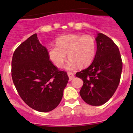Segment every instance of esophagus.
Instances as JSON below:
<instances>
[{
  "label": "esophagus",
  "instance_id": "1",
  "mask_svg": "<svg viewBox=\"0 0 133 133\" xmlns=\"http://www.w3.org/2000/svg\"><path fill=\"white\" fill-rule=\"evenodd\" d=\"M68 76H69V81H71V80H72L73 78H74V77H75L74 75H73L72 73H71V72H68Z\"/></svg>",
  "mask_w": 133,
  "mask_h": 133
}]
</instances>
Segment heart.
I'll return each mask as SVG.
<instances>
[{"label":"heart","instance_id":"1","mask_svg":"<svg viewBox=\"0 0 133 133\" xmlns=\"http://www.w3.org/2000/svg\"><path fill=\"white\" fill-rule=\"evenodd\" d=\"M56 45L48 49V54L49 60L58 68L63 65L66 54L69 60L65 68L69 70H73L78 65L81 68L90 65L96 55V41L89 35L62 36L57 39Z\"/></svg>","mask_w":133,"mask_h":133}]
</instances>
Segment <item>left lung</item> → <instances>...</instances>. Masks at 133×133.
Segmentation results:
<instances>
[{
  "label": "left lung",
  "mask_w": 133,
  "mask_h": 133,
  "mask_svg": "<svg viewBox=\"0 0 133 133\" xmlns=\"http://www.w3.org/2000/svg\"><path fill=\"white\" fill-rule=\"evenodd\" d=\"M96 53L92 64L76 73L84 82L80 95L85 102L98 106L108 101L117 89L122 71L120 51L113 41L98 33Z\"/></svg>",
  "instance_id": "1"
}]
</instances>
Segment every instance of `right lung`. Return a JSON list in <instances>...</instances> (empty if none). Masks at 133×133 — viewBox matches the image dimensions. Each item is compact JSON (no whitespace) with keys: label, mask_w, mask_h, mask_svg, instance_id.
Returning a JSON list of instances; mask_svg holds the SVG:
<instances>
[{"label":"right lung","mask_w":133,"mask_h":133,"mask_svg":"<svg viewBox=\"0 0 133 133\" xmlns=\"http://www.w3.org/2000/svg\"><path fill=\"white\" fill-rule=\"evenodd\" d=\"M48 52L35 33L15 49L11 62L12 79L20 96L40 112L58 106L69 80L66 72L49 60Z\"/></svg>","instance_id":"add662e5"}]
</instances>
